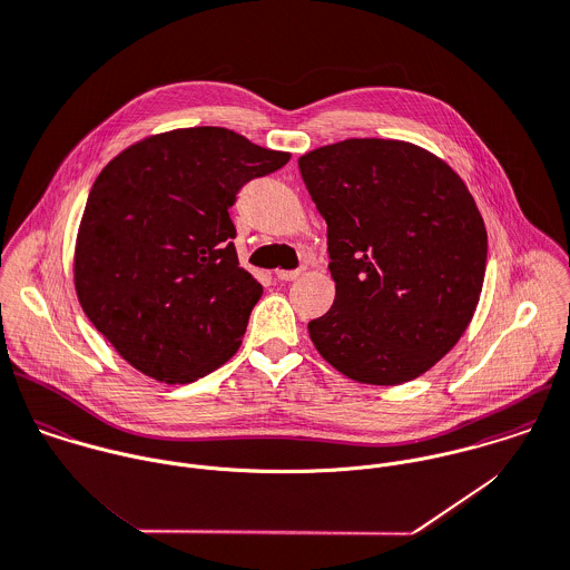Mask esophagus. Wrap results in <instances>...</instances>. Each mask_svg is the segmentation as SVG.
<instances>
[{
	"instance_id": "obj_1",
	"label": "esophagus",
	"mask_w": 570,
	"mask_h": 570,
	"mask_svg": "<svg viewBox=\"0 0 570 570\" xmlns=\"http://www.w3.org/2000/svg\"><path fill=\"white\" fill-rule=\"evenodd\" d=\"M301 274H303V269H292V272L276 269V278H278V281H285V283H287V281H296Z\"/></svg>"
}]
</instances>
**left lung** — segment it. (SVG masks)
I'll use <instances>...</instances> for the list:
<instances>
[{"label": "left lung", "instance_id": "left-lung-1", "mask_svg": "<svg viewBox=\"0 0 570 570\" xmlns=\"http://www.w3.org/2000/svg\"><path fill=\"white\" fill-rule=\"evenodd\" d=\"M327 220L336 298L307 325L318 354L363 384L429 372L466 332L487 272V227L464 181L397 139H345L298 159Z\"/></svg>", "mask_w": 570, "mask_h": 570}]
</instances>
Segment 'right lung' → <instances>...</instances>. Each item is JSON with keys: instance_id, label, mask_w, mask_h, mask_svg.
I'll return each instance as SVG.
<instances>
[{"instance_id": "right-lung-1", "label": "right lung", "mask_w": 570, "mask_h": 570, "mask_svg": "<svg viewBox=\"0 0 570 570\" xmlns=\"http://www.w3.org/2000/svg\"><path fill=\"white\" fill-rule=\"evenodd\" d=\"M289 157L198 126L150 135L101 170L77 232L75 289L126 363L188 384L238 352L263 287L238 265L227 209Z\"/></svg>"}]
</instances>
